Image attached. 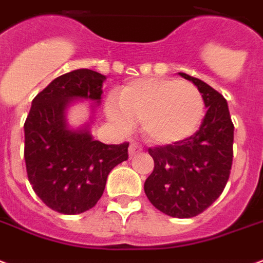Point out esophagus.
<instances>
[{"label":"esophagus","mask_w":263,"mask_h":263,"mask_svg":"<svg viewBox=\"0 0 263 263\" xmlns=\"http://www.w3.org/2000/svg\"><path fill=\"white\" fill-rule=\"evenodd\" d=\"M141 151H143L141 145L136 144V143H132L129 147V157L132 158V157H134L136 154H139V153H141Z\"/></svg>","instance_id":"1"}]
</instances>
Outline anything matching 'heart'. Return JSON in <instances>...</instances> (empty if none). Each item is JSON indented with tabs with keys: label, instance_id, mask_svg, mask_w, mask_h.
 Listing matches in <instances>:
<instances>
[{
	"label": "heart",
	"instance_id": "obj_1",
	"mask_svg": "<svg viewBox=\"0 0 263 263\" xmlns=\"http://www.w3.org/2000/svg\"><path fill=\"white\" fill-rule=\"evenodd\" d=\"M106 115L118 129L140 122L143 133L161 145L189 139L202 123L204 101L195 85L172 78H143L109 98Z\"/></svg>",
	"mask_w": 263,
	"mask_h": 263
}]
</instances>
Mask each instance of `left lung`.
Instances as JSON below:
<instances>
[{"instance_id": "1", "label": "left lung", "mask_w": 263, "mask_h": 263, "mask_svg": "<svg viewBox=\"0 0 263 263\" xmlns=\"http://www.w3.org/2000/svg\"><path fill=\"white\" fill-rule=\"evenodd\" d=\"M179 76L196 85L208 112L189 139L148 150L154 171L145 179L144 192L160 212L189 218L212 206L226 187L233 164L234 124L221 93L199 78Z\"/></svg>"}]
</instances>
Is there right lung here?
<instances>
[{"mask_svg": "<svg viewBox=\"0 0 263 263\" xmlns=\"http://www.w3.org/2000/svg\"><path fill=\"white\" fill-rule=\"evenodd\" d=\"M105 80L97 71L74 70L57 77L32 101L24 124L26 172L34 193L54 212L80 214L93 208L109 172L129 158V143L93 140V107L91 122L81 128L72 129L66 122V109L76 100L101 103Z\"/></svg>", "mask_w": 263, "mask_h": 263, "instance_id": "add662e5", "label": "right lung"}]
</instances>
